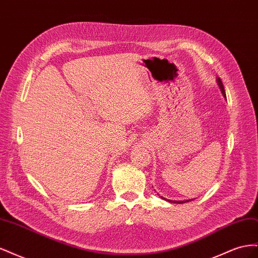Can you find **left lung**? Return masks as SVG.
<instances>
[{"label": "left lung", "mask_w": 258, "mask_h": 258, "mask_svg": "<svg viewBox=\"0 0 258 258\" xmlns=\"http://www.w3.org/2000/svg\"><path fill=\"white\" fill-rule=\"evenodd\" d=\"M216 83H217V85H218V88H220L221 91H222L223 97L226 99V93H225V89H224V85H223V83H222L220 77H217V79H216ZM160 198H161V199H165V200L168 201V202H171V204H178V205H179V204H185V202H189V201L194 200V199H187V200H170V199H167V198L162 197V196H160Z\"/></svg>", "instance_id": "left-lung-1"}]
</instances>
